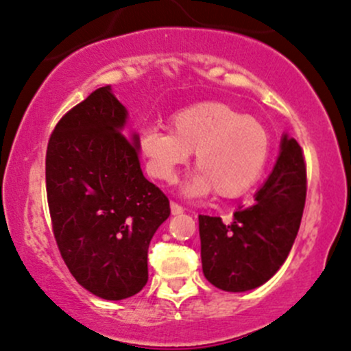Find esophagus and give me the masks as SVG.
<instances>
[{
	"label": "esophagus",
	"mask_w": 351,
	"mask_h": 351,
	"mask_svg": "<svg viewBox=\"0 0 351 351\" xmlns=\"http://www.w3.org/2000/svg\"><path fill=\"white\" fill-rule=\"evenodd\" d=\"M171 213L174 214V216H177V214H182L184 213V207L179 206V204H177V202L172 201L171 202Z\"/></svg>",
	"instance_id": "1"
}]
</instances>
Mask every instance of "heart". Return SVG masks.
<instances>
[{"instance_id":"obj_1","label":"heart","mask_w":351,"mask_h":351,"mask_svg":"<svg viewBox=\"0 0 351 351\" xmlns=\"http://www.w3.org/2000/svg\"><path fill=\"white\" fill-rule=\"evenodd\" d=\"M138 149L154 179L172 182L177 171L195 152L199 174L186 191L204 195L214 189L219 197L246 194L265 172L271 152L266 127L252 117L221 101H202L182 108L171 119V132L149 127Z\"/></svg>"}]
</instances>
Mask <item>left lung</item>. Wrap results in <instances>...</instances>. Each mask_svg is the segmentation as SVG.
Segmentation results:
<instances>
[{"mask_svg": "<svg viewBox=\"0 0 351 351\" xmlns=\"http://www.w3.org/2000/svg\"><path fill=\"white\" fill-rule=\"evenodd\" d=\"M306 201V164L295 138L282 137L273 172L239 207L231 222L199 216L204 276L224 291L241 293L265 285L282 266L295 243Z\"/></svg>", "mask_w": 351, "mask_h": 351, "instance_id": "1", "label": "left lung"}]
</instances>
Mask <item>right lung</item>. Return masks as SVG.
<instances>
[{
    "instance_id": "obj_1",
    "label": "right lung",
    "mask_w": 351,
    "mask_h": 351,
    "mask_svg": "<svg viewBox=\"0 0 351 351\" xmlns=\"http://www.w3.org/2000/svg\"><path fill=\"white\" fill-rule=\"evenodd\" d=\"M127 110L105 85L56 123L47 147V197L60 254L78 285L104 300L137 295L147 251L171 214L145 179L138 137L122 134Z\"/></svg>"
}]
</instances>
